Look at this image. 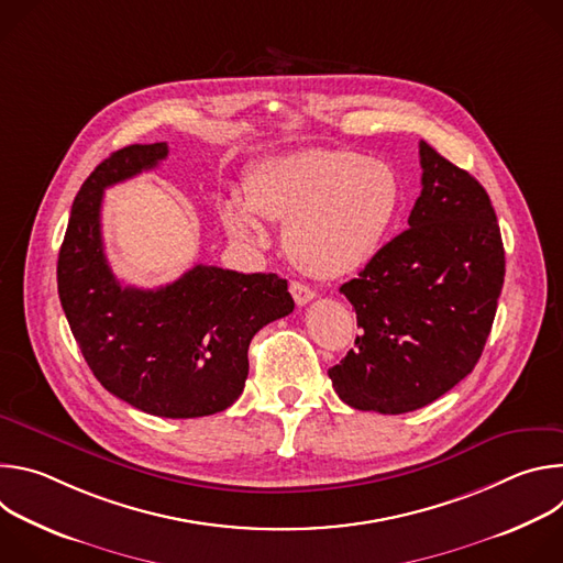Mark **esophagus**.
I'll use <instances>...</instances> for the list:
<instances>
[{
	"instance_id": "obj_1",
	"label": "esophagus",
	"mask_w": 563,
	"mask_h": 563,
	"mask_svg": "<svg viewBox=\"0 0 563 563\" xmlns=\"http://www.w3.org/2000/svg\"><path fill=\"white\" fill-rule=\"evenodd\" d=\"M289 291H291V296H294V300H296L298 307L307 305V302L313 300V296H316L311 287H307V285L298 283V280H291V283H289Z\"/></svg>"
}]
</instances>
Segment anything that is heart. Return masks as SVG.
Masks as SVG:
<instances>
[{
	"label": "heart",
	"mask_w": 563,
	"mask_h": 563,
	"mask_svg": "<svg viewBox=\"0 0 563 563\" xmlns=\"http://www.w3.org/2000/svg\"><path fill=\"white\" fill-rule=\"evenodd\" d=\"M404 191L396 172L354 151L307 148L269 157L245 180V196L216 200L227 231L261 243L263 218L283 222L289 261L313 278H341L363 269L391 229Z\"/></svg>",
	"instance_id": "1"
}]
</instances>
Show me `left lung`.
Segmentation results:
<instances>
[{
  "label": "left lung",
  "instance_id": "1",
  "mask_svg": "<svg viewBox=\"0 0 563 563\" xmlns=\"http://www.w3.org/2000/svg\"><path fill=\"white\" fill-rule=\"evenodd\" d=\"M419 155L423 189L410 229L341 285L361 334L328 374L356 410L406 415L465 378L504 287L506 254L486 189L423 140Z\"/></svg>",
  "mask_w": 563,
  "mask_h": 563
}]
</instances>
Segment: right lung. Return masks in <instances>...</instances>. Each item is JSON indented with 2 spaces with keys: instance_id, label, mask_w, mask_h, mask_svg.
<instances>
[{
  "instance_id": "1",
  "label": "right lung",
  "mask_w": 563,
  "mask_h": 563,
  "mask_svg": "<svg viewBox=\"0 0 563 563\" xmlns=\"http://www.w3.org/2000/svg\"><path fill=\"white\" fill-rule=\"evenodd\" d=\"M167 142L111 153L77 191L57 258V291L96 378L129 406L165 419L227 410L243 394L258 330L294 311L287 280L196 265L157 289L122 287L100 229L104 189L155 169Z\"/></svg>"
}]
</instances>
